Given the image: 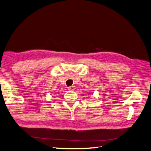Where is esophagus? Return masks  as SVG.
Wrapping results in <instances>:
<instances>
[{"label": "esophagus", "instance_id": "obj_1", "mask_svg": "<svg viewBox=\"0 0 151 151\" xmlns=\"http://www.w3.org/2000/svg\"><path fill=\"white\" fill-rule=\"evenodd\" d=\"M75 89V86H70L68 87V90H69V91H74Z\"/></svg>", "mask_w": 151, "mask_h": 151}]
</instances>
